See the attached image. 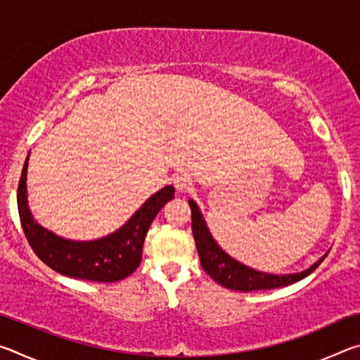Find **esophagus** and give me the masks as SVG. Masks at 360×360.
Wrapping results in <instances>:
<instances>
[{
  "label": "esophagus",
  "instance_id": "34e87169",
  "mask_svg": "<svg viewBox=\"0 0 360 360\" xmlns=\"http://www.w3.org/2000/svg\"><path fill=\"white\" fill-rule=\"evenodd\" d=\"M174 187L178 192H187L192 187V176L187 172H179L174 176Z\"/></svg>",
  "mask_w": 360,
  "mask_h": 360
}]
</instances>
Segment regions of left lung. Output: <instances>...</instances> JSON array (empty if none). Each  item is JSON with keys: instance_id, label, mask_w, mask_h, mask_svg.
<instances>
[{"instance_id": "1", "label": "left lung", "mask_w": 360, "mask_h": 360, "mask_svg": "<svg viewBox=\"0 0 360 360\" xmlns=\"http://www.w3.org/2000/svg\"><path fill=\"white\" fill-rule=\"evenodd\" d=\"M188 206L192 210V233L195 245H197L200 264L203 270L224 288L240 292H252V290H265L284 288V285L294 284L300 279L307 278L321 265V262L327 257H322L314 264L300 273H292V275H271L254 270L251 266L243 265L241 262L231 259L230 255L222 251L210 233V229L206 227V222L202 216V211L198 210L197 203L193 200H188Z\"/></svg>"}]
</instances>
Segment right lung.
Masks as SVG:
<instances>
[{"instance_id":"add662e5","label":"right lung","mask_w":360,"mask_h":360,"mask_svg":"<svg viewBox=\"0 0 360 360\" xmlns=\"http://www.w3.org/2000/svg\"><path fill=\"white\" fill-rule=\"evenodd\" d=\"M28 158L23 163L17 191L22 229L34 254L60 275L95 283H115L130 276L141 264L143 245L152 221L165 203L174 198V187L167 186L146 203L114 233L94 241L66 240L34 221L27 200Z\"/></svg>"}]
</instances>
